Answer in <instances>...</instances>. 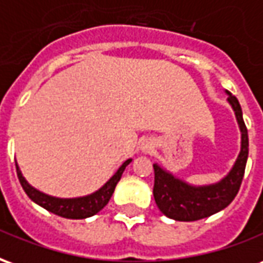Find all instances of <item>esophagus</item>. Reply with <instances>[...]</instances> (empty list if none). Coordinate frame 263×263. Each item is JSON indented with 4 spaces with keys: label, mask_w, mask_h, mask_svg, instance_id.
I'll use <instances>...</instances> for the list:
<instances>
[{
    "label": "esophagus",
    "mask_w": 263,
    "mask_h": 263,
    "mask_svg": "<svg viewBox=\"0 0 263 263\" xmlns=\"http://www.w3.org/2000/svg\"><path fill=\"white\" fill-rule=\"evenodd\" d=\"M152 149H154L152 143L146 142V143H143V145H142V151H143V152H146V154H149V152H151Z\"/></svg>",
    "instance_id": "1"
}]
</instances>
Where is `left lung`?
Instances as JSON below:
<instances>
[{
	"instance_id": "obj_1",
	"label": "left lung",
	"mask_w": 263,
	"mask_h": 263,
	"mask_svg": "<svg viewBox=\"0 0 263 263\" xmlns=\"http://www.w3.org/2000/svg\"><path fill=\"white\" fill-rule=\"evenodd\" d=\"M227 94L241 129V152L237 162L221 182L203 187L190 186L158 165H154L155 201L160 211L169 218L176 221H197L210 217L226 209L241 187L248 159V131L237 97L228 91Z\"/></svg>"
}]
</instances>
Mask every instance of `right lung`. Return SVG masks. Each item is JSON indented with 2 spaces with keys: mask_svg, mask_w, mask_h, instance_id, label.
Listing matches in <instances>:
<instances>
[{
  "mask_svg": "<svg viewBox=\"0 0 263 263\" xmlns=\"http://www.w3.org/2000/svg\"><path fill=\"white\" fill-rule=\"evenodd\" d=\"M129 163H131V159L125 160L114 176L111 177L108 182L105 183L100 190H97L96 193L79 198H56L37 192L36 189H33L29 183L26 182L18 165H16V175L20 179L21 186L25 190V193L28 194V197L31 198L32 201H35L39 205H42L43 209H46L56 215H60L63 218L80 220V218H87V217L97 214L100 210H103L108 204L109 198L114 193L117 183L120 182L122 173Z\"/></svg>",
  "mask_w": 263,
  "mask_h": 263,
  "instance_id": "right-lung-1",
  "label": "right lung"
}]
</instances>
